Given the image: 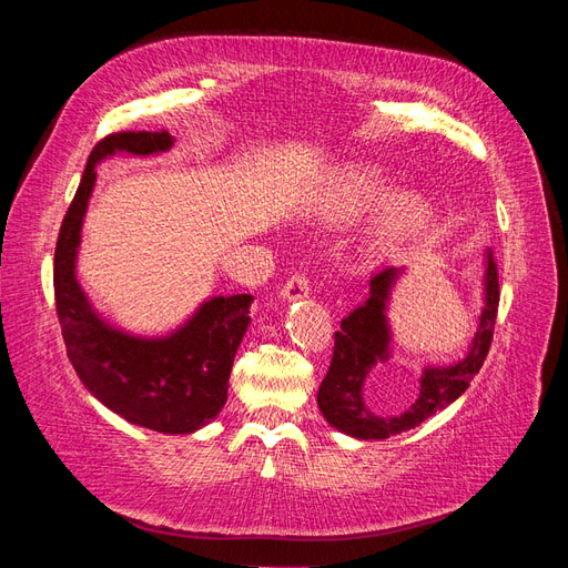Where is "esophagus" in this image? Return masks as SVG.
<instances>
[{
    "label": "esophagus",
    "instance_id": "obj_1",
    "mask_svg": "<svg viewBox=\"0 0 568 568\" xmlns=\"http://www.w3.org/2000/svg\"><path fill=\"white\" fill-rule=\"evenodd\" d=\"M307 294H311V282H307V277H305V274H301V272L291 274V280L282 288V298L288 301V303L307 298Z\"/></svg>",
    "mask_w": 568,
    "mask_h": 568
}]
</instances>
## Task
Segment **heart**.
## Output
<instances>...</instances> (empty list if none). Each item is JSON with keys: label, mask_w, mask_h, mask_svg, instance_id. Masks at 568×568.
<instances>
[{"label": "heart", "mask_w": 568, "mask_h": 568, "mask_svg": "<svg viewBox=\"0 0 568 568\" xmlns=\"http://www.w3.org/2000/svg\"><path fill=\"white\" fill-rule=\"evenodd\" d=\"M386 194L388 184L379 173L369 168H348L326 184L317 199V209L332 222H353L374 211ZM428 217L432 209L424 196L415 192L395 194L376 213L369 244L379 253L400 248L428 225Z\"/></svg>", "instance_id": "b5f03b06"}]
</instances>
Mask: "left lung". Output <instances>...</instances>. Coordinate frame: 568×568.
I'll return each mask as SVG.
<instances>
[{"instance_id":"8db88e82","label":"left lung","mask_w":568,"mask_h":568,"mask_svg":"<svg viewBox=\"0 0 568 568\" xmlns=\"http://www.w3.org/2000/svg\"><path fill=\"white\" fill-rule=\"evenodd\" d=\"M405 267L386 265L369 280V298L341 322L334 334V357L329 372L317 390V405L324 419L338 432L359 440H382L395 434L409 432L424 419L436 415L438 409L455 403L469 388L480 365L490 351L497 303H500V284H497V265L493 251H486V307L480 313L478 329L469 346V353L459 363L448 367H426L419 379L417 400L395 417L376 415L365 403V382L369 376H379L382 382L395 379L390 376L388 346V298Z\"/></svg>"}]
</instances>
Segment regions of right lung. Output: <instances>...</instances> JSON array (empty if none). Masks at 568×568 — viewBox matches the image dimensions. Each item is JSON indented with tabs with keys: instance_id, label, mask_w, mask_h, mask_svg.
I'll return each mask as SVG.
<instances>
[{
	"instance_id": "right-lung-1",
	"label": "right lung",
	"mask_w": 568,
	"mask_h": 568,
	"mask_svg": "<svg viewBox=\"0 0 568 568\" xmlns=\"http://www.w3.org/2000/svg\"><path fill=\"white\" fill-rule=\"evenodd\" d=\"M170 146L173 136L161 130L113 132L92 149L75 199L61 222L54 296L68 359L101 405L151 432L194 434L227 403L230 372L251 322L253 296H213L178 332L144 338L101 320L75 277L80 230L94 189L97 163L118 151L151 156Z\"/></svg>"
}]
</instances>
